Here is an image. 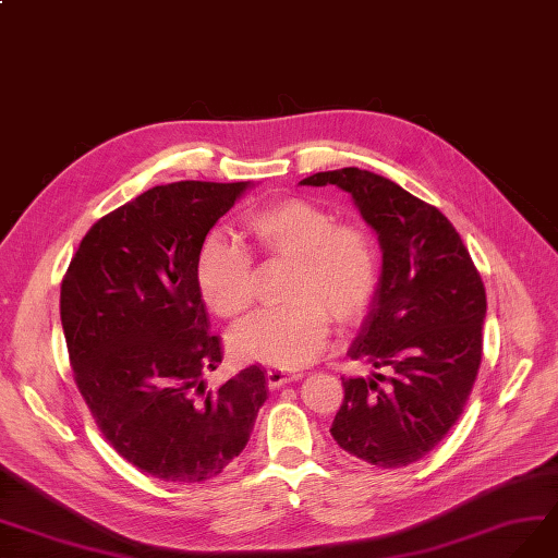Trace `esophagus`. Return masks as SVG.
<instances>
[{"label": "esophagus", "instance_id": "obj_1", "mask_svg": "<svg viewBox=\"0 0 558 558\" xmlns=\"http://www.w3.org/2000/svg\"><path fill=\"white\" fill-rule=\"evenodd\" d=\"M299 377H301V375L284 373V369H278V367L266 369V384H268V388H280V386H284V384L296 381Z\"/></svg>", "mask_w": 558, "mask_h": 558}]
</instances>
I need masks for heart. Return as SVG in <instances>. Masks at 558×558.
Returning a JSON list of instances; mask_svg holds the SVG:
<instances>
[{
  "mask_svg": "<svg viewBox=\"0 0 558 558\" xmlns=\"http://www.w3.org/2000/svg\"><path fill=\"white\" fill-rule=\"evenodd\" d=\"M333 214L305 197H278L247 211L241 230L268 262H292L284 301L259 313L230 338L241 361L299 369L313 363L331 331L359 324L375 303L381 282V253L361 222H333ZM202 301L222 319H239L255 303V266L245 247L209 236L195 262Z\"/></svg>",
  "mask_w": 558,
  "mask_h": 558,
  "instance_id": "b5f03b06",
  "label": "heart"
}]
</instances>
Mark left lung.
Listing matches in <instances>:
<instances>
[{
    "label": "left lung",
    "instance_id": "obj_1",
    "mask_svg": "<svg viewBox=\"0 0 558 558\" xmlns=\"http://www.w3.org/2000/svg\"><path fill=\"white\" fill-rule=\"evenodd\" d=\"M326 183L354 197L384 253L379 290L349 359L390 373L342 379L331 435L367 464L407 466L462 416L483 359L485 284L437 206L359 168L301 181Z\"/></svg>",
    "mask_w": 558,
    "mask_h": 558
}]
</instances>
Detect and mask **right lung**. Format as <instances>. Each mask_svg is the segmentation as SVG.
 <instances>
[{"label": "right lung", "mask_w": 558, "mask_h": 558, "mask_svg": "<svg viewBox=\"0 0 558 558\" xmlns=\"http://www.w3.org/2000/svg\"><path fill=\"white\" fill-rule=\"evenodd\" d=\"M247 181H177L92 225L61 280V326L80 396L123 460L165 483L216 478L266 400L251 365L209 390L220 338L195 282L199 247Z\"/></svg>", "instance_id": "right-lung-1"}]
</instances>
